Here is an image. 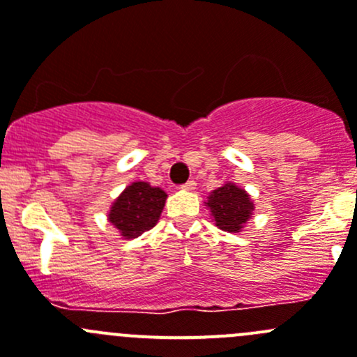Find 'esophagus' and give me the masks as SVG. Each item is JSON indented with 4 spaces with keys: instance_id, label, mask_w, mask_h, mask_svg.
<instances>
[{
    "instance_id": "obj_1",
    "label": "esophagus",
    "mask_w": 357,
    "mask_h": 357,
    "mask_svg": "<svg viewBox=\"0 0 357 357\" xmlns=\"http://www.w3.org/2000/svg\"><path fill=\"white\" fill-rule=\"evenodd\" d=\"M180 187H182L183 190H192L194 187H196V182H194V180H187V182L182 183V185H180Z\"/></svg>"
}]
</instances>
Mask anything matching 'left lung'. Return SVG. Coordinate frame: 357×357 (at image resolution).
Listing matches in <instances>:
<instances>
[{"instance_id":"left-lung-1","label":"left lung","mask_w":357,"mask_h":357,"mask_svg":"<svg viewBox=\"0 0 357 357\" xmlns=\"http://www.w3.org/2000/svg\"><path fill=\"white\" fill-rule=\"evenodd\" d=\"M208 206L215 217V224L222 231L239 232L253 211V203L248 194L234 183H225L211 192Z\"/></svg>"}]
</instances>
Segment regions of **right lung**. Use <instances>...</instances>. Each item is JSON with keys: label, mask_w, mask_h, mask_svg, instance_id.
<instances>
[{"label": "right lung", "mask_w": 357, "mask_h": 357, "mask_svg": "<svg viewBox=\"0 0 357 357\" xmlns=\"http://www.w3.org/2000/svg\"><path fill=\"white\" fill-rule=\"evenodd\" d=\"M167 192L147 182H135L126 187L109 211V222L126 239L139 238L160 220Z\"/></svg>", "instance_id": "1"}]
</instances>
